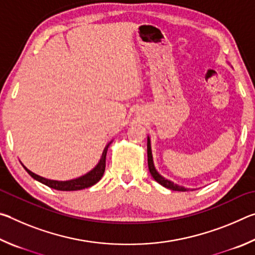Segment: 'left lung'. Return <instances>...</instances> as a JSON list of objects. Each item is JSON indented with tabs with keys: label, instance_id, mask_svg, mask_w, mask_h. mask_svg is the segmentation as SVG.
Returning <instances> with one entry per match:
<instances>
[{
	"label": "left lung",
	"instance_id": "obj_1",
	"mask_svg": "<svg viewBox=\"0 0 255 255\" xmlns=\"http://www.w3.org/2000/svg\"><path fill=\"white\" fill-rule=\"evenodd\" d=\"M147 159H148V169L150 174L154 178V180L158 182L163 187H165L167 189H171V190H174V191H188L187 189L181 187V185L175 184L174 182H172L170 180H166L165 178H163L161 174H158V172L156 171L154 166V163H153V156H152V149H150V140H149V137H147Z\"/></svg>",
	"mask_w": 255,
	"mask_h": 255
}]
</instances>
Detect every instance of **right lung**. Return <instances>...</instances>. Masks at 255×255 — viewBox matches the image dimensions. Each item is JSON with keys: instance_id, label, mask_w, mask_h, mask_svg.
<instances>
[{"instance_id": "right-lung-1", "label": "right lung", "mask_w": 255, "mask_h": 255, "mask_svg": "<svg viewBox=\"0 0 255 255\" xmlns=\"http://www.w3.org/2000/svg\"><path fill=\"white\" fill-rule=\"evenodd\" d=\"M110 144H111V141L106 146L105 149H103L102 156L100 158V162L98 163V165L94 167L93 170L90 171L89 173H86L85 175L81 176V178H77L74 180H70V181L48 180V179L42 178V176L34 174L33 172L28 170L25 166H23V167L34 180L39 181V182L46 184L47 187H49V188H53L55 190H60V191H75V190H82V189L92 187V185H94L101 180L102 175H103V173H105V170H106L107 150H108V147L110 146Z\"/></svg>"}]
</instances>
